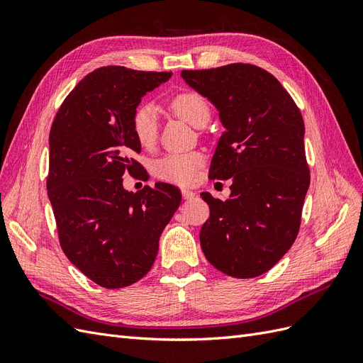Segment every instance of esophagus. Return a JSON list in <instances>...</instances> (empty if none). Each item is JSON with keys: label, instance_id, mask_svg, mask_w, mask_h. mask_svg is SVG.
<instances>
[{"label": "esophagus", "instance_id": "obj_1", "mask_svg": "<svg viewBox=\"0 0 363 363\" xmlns=\"http://www.w3.org/2000/svg\"><path fill=\"white\" fill-rule=\"evenodd\" d=\"M182 195H183L184 200H192L196 194L194 191H189V189H182Z\"/></svg>", "mask_w": 363, "mask_h": 363}]
</instances>
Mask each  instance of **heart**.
I'll return each instance as SVG.
<instances>
[{"label":"heart","mask_w":363,"mask_h":363,"mask_svg":"<svg viewBox=\"0 0 363 363\" xmlns=\"http://www.w3.org/2000/svg\"><path fill=\"white\" fill-rule=\"evenodd\" d=\"M169 108L194 127H201L211 119V107L199 92L177 94L171 98ZM131 130L142 147L150 148L155 145L159 135V119L155 107L151 104L138 106L131 115ZM201 163L203 156L200 152H169L152 163V172L164 182L191 184L195 182Z\"/></svg>","instance_id":"b5f03b06"}]
</instances>
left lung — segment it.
I'll return each mask as SVG.
<instances>
[{"label":"left lung","instance_id":"obj_1","mask_svg":"<svg viewBox=\"0 0 363 363\" xmlns=\"http://www.w3.org/2000/svg\"><path fill=\"white\" fill-rule=\"evenodd\" d=\"M182 77L218 108L225 128L208 177L232 179L224 201L201 194L211 208L200 232L203 252L230 277H257L298 235L311 184L303 116L276 77L255 65L182 71Z\"/></svg>","mask_w":363,"mask_h":363}]
</instances>
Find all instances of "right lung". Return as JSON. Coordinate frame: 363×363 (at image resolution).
Listing matches in <instances>:
<instances>
[{
  "label": "right lung",
  "mask_w": 363,
  "mask_h": 363,
  "mask_svg": "<svg viewBox=\"0 0 363 363\" xmlns=\"http://www.w3.org/2000/svg\"><path fill=\"white\" fill-rule=\"evenodd\" d=\"M171 75L98 68L65 98L51 125L47 189L60 247L107 289L130 286L151 269L163 228L182 201L168 183L136 194L123 186L125 172L140 169L131 115L142 96Z\"/></svg>",
  "instance_id": "add662e5"
}]
</instances>
